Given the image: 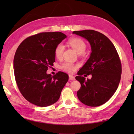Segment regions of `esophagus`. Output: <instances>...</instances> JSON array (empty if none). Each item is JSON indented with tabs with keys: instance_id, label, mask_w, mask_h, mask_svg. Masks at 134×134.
Here are the masks:
<instances>
[{
	"instance_id": "34e87169",
	"label": "esophagus",
	"mask_w": 134,
	"mask_h": 134,
	"mask_svg": "<svg viewBox=\"0 0 134 134\" xmlns=\"http://www.w3.org/2000/svg\"><path fill=\"white\" fill-rule=\"evenodd\" d=\"M69 79L70 80H74L75 77L72 75H69Z\"/></svg>"
}]
</instances>
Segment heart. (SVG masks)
I'll return each mask as SVG.
<instances>
[{"instance_id": "1", "label": "heart", "mask_w": 134, "mask_h": 134, "mask_svg": "<svg viewBox=\"0 0 134 134\" xmlns=\"http://www.w3.org/2000/svg\"><path fill=\"white\" fill-rule=\"evenodd\" d=\"M69 43L74 49L78 54L84 53L86 49V44L83 40L79 38H72L69 41ZM64 49V45L62 44H59L57 45L55 49V55L57 58H62L63 53ZM61 69L64 71L69 73H73L75 71L78 65L71 63L70 62H64L61 65Z\"/></svg>"}]
</instances>
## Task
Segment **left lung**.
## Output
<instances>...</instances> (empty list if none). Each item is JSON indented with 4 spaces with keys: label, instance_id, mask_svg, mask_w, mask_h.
<instances>
[{
    "label": "left lung",
    "instance_id": "8db88e82",
    "mask_svg": "<svg viewBox=\"0 0 134 134\" xmlns=\"http://www.w3.org/2000/svg\"><path fill=\"white\" fill-rule=\"evenodd\" d=\"M73 34L89 41L92 52L75 77L81 85L77 96L85 105L98 107L105 104L117 90L121 74V64L117 51L110 40L93 30L74 31ZM92 75L86 80L81 75Z\"/></svg>",
    "mask_w": 134,
    "mask_h": 134
}]
</instances>
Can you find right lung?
Returning <instances> with one entry per match:
<instances>
[{
	"label": "right lung",
	"mask_w": 134,
	"mask_h": 134,
	"mask_svg": "<svg viewBox=\"0 0 134 134\" xmlns=\"http://www.w3.org/2000/svg\"><path fill=\"white\" fill-rule=\"evenodd\" d=\"M67 36L62 32L40 33L22 41L14 58L17 86L24 98L38 107H48L58 100L69 75L58 72L48 74L55 61V49Z\"/></svg>",
	"instance_id": "right-lung-1"
}]
</instances>
